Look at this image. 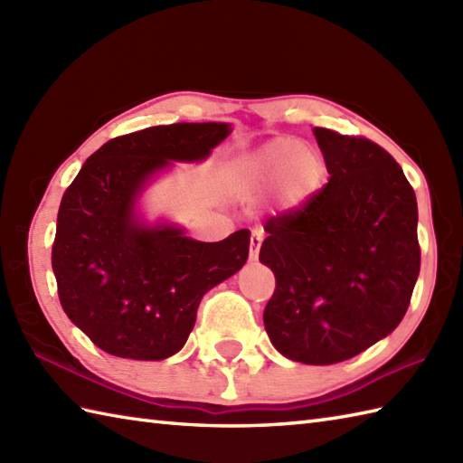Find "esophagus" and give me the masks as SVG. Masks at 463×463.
<instances>
[{
  "label": "esophagus",
  "mask_w": 463,
  "mask_h": 463,
  "mask_svg": "<svg viewBox=\"0 0 463 463\" xmlns=\"http://www.w3.org/2000/svg\"><path fill=\"white\" fill-rule=\"evenodd\" d=\"M260 244H262V231L260 229H254L252 234H250V259H257L259 257Z\"/></svg>",
  "instance_id": "34e87169"
}]
</instances>
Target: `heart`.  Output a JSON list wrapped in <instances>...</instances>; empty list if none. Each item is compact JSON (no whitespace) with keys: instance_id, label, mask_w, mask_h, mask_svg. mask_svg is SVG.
<instances>
[{"instance_id":"obj_1","label":"heart","mask_w":463,"mask_h":463,"mask_svg":"<svg viewBox=\"0 0 463 463\" xmlns=\"http://www.w3.org/2000/svg\"><path fill=\"white\" fill-rule=\"evenodd\" d=\"M322 179V156L292 139H274L239 163V181L244 191H277L287 206H298L310 199Z\"/></svg>"}]
</instances>
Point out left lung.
Here are the masks:
<instances>
[{
  "mask_svg": "<svg viewBox=\"0 0 463 463\" xmlns=\"http://www.w3.org/2000/svg\"><path fill=\"white\" fill-rule=\"evenodd\" d=\"M330 181L264 222L277 288L264 328L302 364L354 358L394 330L420 274L418 203L402 166L360 135L314 127Z\"/></svg>",
  "mask_w": 463,
  "mask_h": 463,
  "instance_id": "8db88e82",
  "label": "left lung"
}]
</instances>
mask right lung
<instances>
[{
  "label": "right lung",
  "mask_w": 463,
  "mask_h": 463,
  "mask_svg": "<svg viewBox=\"0 0 463 463\" xmlns=\"http://www.w3.org/2000/svg\"><path fill=\"white\" fill-rule=\"evenodd\" d=\"M224 123H175L115 137L63 193L52 267L59 302L97 348L119 358L179 352L203 294L249 259L250 231L199 242L173 226L146 229L133 206L169 161H199L226 139Z\"/></svg>",
  "instance_id": "right-lung-1"
}]
</instances>
